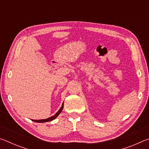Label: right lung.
<instances>
[{
  "label": "right lung",
  "mask_w": 149,
  "mask_h": 149,
  "mask_svg": "<svg viewBox=\"0 0 149 149\" xmlns=\"http://www.w3.org/2000/svg\"><path fill=\"white\" fill-rule=\"evenodd\" d=\"M63 108H64V102H63V104L62 105L61 108H60L59 110L58 111V112L55 114L54 116H52L50 117L49 118H47V119H42V120H31L32 121H34L35 122H38V123H44V122H50V121H52L54 120L55 118H56L58 116L60 113H61L62 110L63 109Z\"/></svg>",
  "instance_id": "obj_1"
}]
</instances>
